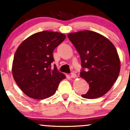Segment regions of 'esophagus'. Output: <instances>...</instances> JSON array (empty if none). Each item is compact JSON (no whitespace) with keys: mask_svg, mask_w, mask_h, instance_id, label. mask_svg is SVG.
Here are the masks:
<instances>
[{"mask_svg":"<svg viewBox=\"0 0 130 130\" xmlns=\"http://www.w3.org/2000/svg\"><path fill=\"white\" fill-rule=\"evenodd\" d=\"M77 77V75H76L75 73H73V72L72 73L71 75H70V77H71V78H76Z\"/></svg>","mask_w":130,"mask_h":130,"instance_id":"obj_1","label":"esophagus"}]
</instances>
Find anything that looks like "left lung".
<instances>
[{
  "mask_svg": "<svg viewBox=\"0 0 130 130\" xmlns=\"http://www.w3.org/2000/svg\"><path fill=\"white\" fill-rule=\"evenodd\" d=\"M81 59L80 77L90 89L82 97L96 99L104 95L116 82L120 71V58L114 44L107 38L85 30L68 35Z\"/></svg>",
  "mask_w": 130,
  "mask_h": 130,
  "instance_id": "obj_1",
  "label": "left lung"
}]
</instances>
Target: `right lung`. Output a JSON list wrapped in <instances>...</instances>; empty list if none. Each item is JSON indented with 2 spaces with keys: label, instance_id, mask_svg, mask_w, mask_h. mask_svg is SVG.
<instances>
[{
  "label": "right lung",
  "instance_id": "right-lung-1",
  "mask_svg": "<svg viewBox=\"0 0 130 130\" xmlns=\"http://www.w3.org/2000/svg\"><path fill=\"white\" fill-rule=\"evenodd\" d=\"M66 38L64 34L44 31L33 34L18 46L12 62L14 80L26 95L44 99L55 93L63 73L51 69L53 50Z\"/></svg>",
  "mask_w": 130,
  "mask_h": 130
}]
</instances>
